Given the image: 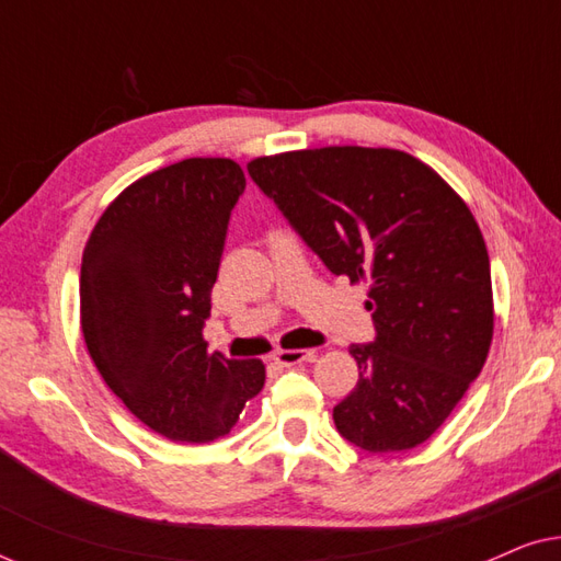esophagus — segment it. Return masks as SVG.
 <instances>
[{"label":"esophagus","instance_id":"1","mask_svg":"<svg viewBox=\"0 0 561 561\" xmlns=\"http://www.w3.org/2000/svg\"><path fill=\"white\" fill-rule=\"evenodd\" d=\"M313 357V350H278L273 355V359L283 367H290V365H298L304 363V359H311Z\"/></svg>","mask_w":561,"mask_h":561}]
</instances>
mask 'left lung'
<instances>
[{"instance_id": "left-lung-1", "label": "left lung", "mask_w": 561, "mask_h": 561, "mask_svg": "<svg viewBox=\"0 0 561 561\" xmlns=\"http://www.w3.org/2000/svg\"><path fill=\"white\" fill-rule=\"evenodd\" d=\"M252 181L334 275L367 280L375 340L352 344L359 380L334 405L365 451L424 444L485 365L493 283L472 211L439 173L390 148L255 158Z\"/></svg>"}]
</instances>
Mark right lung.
<instances>
[{
    "label": "right lung",
    "mask_w": 561,
    "mask_h": 561,
    "mask_svg": "<svg viewBox=\"0 0 561 561\" xmlns=\"http://www.w3.org/2000/svg\"><path fill=\"white\" fill-rule=\"evenodd\" d=\"M244 191L229 158H188L152 171L106 206L81 263V329L112 393L173 442L229 434L263 390L260 359L209 355L227 225Z\"/></svg>",
    "instance_id": "obj_1"
}]
</instances>
